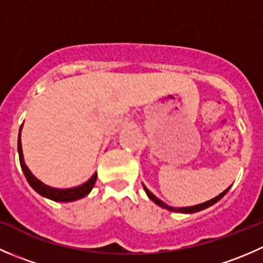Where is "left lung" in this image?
Returning <instances> with one entry per match:
<instances>
[{"instance_id":"left-lung-1","label":"left lung","mask_w":263,"mask_h":263,"mask_svg":"<svg viewBox=\"0 0 263 263\" xmlns=\"http://www.w3.org/2000/svg\"><path fill=\"white\" fill-rule=\"evenodd\" d=\"M142 185H144V184H142ZM144 190H145V192H146L147 197L150 198L151 201H154V202H155L156 205H158V206H160V208H163V209H166V210H169V211H174V213H182V214H193V213H197V211L205 210V209L210 208V206H213L214 203H216L217 201H220V200H221V198L224 197L225 195H227V192H228V191L230 190V187H229V188H227V190H225L224 192H222V193H220V195H219V196H216V197L211 198L210 201H206V202H203V203H200V205L190 206V208H172V206H168V205H166V203H164L163 201H161V200H159V198L156 197V196H154L153 193H151L150 191H148L147 188L145 187V185H144Z\"/></svg>"}]
</instances>
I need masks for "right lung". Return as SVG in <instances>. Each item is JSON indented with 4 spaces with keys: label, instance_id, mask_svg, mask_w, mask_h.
Segmentation results:
<instances>
[{
    "label": "right lung",
    "instance_id": "right-lung-1",
    "mask_svg": "<svg viewBox=\"0 0 263 263\" xmlns=\"http://www.w3.org/2000/svg\"><path fill=\"white\" fill-rule=\"evenodd\" d=\"M23 127V126H21ZM20 127V131H21ZM17 151H18V159H20V165L21 169L24 172V176H25L26 181L29 182V184L31 185L35 192H38L39 195H42L43 197L49 198V200L57 201V202H70V201H76L80 200V198L85 197L86 195H89L90 191L94 187L95 182H97L98 174L94 173V176L89 179L84 184L79 185V187H72V188H66V190H61V188H53L49 185L44 184L43 182L39 181L38 178L31 174V172L29 171V168L26 166L25 161H24V155H23V148H21V140H20V134L17 137Z\"/></svg>",
    "mask_w": 263,
    "mask_h": 263
}]
</instances>
